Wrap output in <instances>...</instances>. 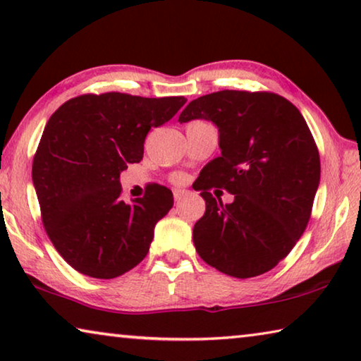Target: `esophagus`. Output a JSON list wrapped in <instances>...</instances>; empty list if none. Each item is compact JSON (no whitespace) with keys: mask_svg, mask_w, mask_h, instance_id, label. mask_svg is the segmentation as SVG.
I'll return each instance as SVG.
<instances>
[{"mask_svg":"<svg viewBox=\"0 0 361 361\" xmlns=\"http://www.w3.org/2000/svg\"><path fill=\"white\" fill-rule=\"evenodd\" d=\"M187 197V190L184 188H174V200L176 202H180V200H184Z\"/></svg>","mask_w":361,"mask_h":361,"instance_id":"obj_1","label":"esophagus"}]
</instances>
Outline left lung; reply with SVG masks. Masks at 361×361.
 Here are the masks:
<instances>
[{
    "label": "left lung",
    "instance_id": "obj_1",
    "mask_svg": "<svg viewBox=\"0 0 361 361\" xmlns=\"http://www.w3.org/2000/svg\"><path fill=\"white\" fill-rule=\"evenodd\" d=\"M193 119L218 127L221 148L197 180L207 212L193 226L195 250L237 279L263 274L289 255L310 221L321 176L312 132L290 102L268 92L200 97L179 116L180 124ZM212 188L235 202L223 205Z\"/></svg>",
    "mask_w": 361,
    "mask_h": 361
}]
</instances>
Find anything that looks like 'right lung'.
Returning <instances> with one entry per match:
<instances>
[{
    "instance_id": "obj_1",
    "label": "right lung",
    "mask_w": 361,
    "mask_h": 361,
    "mask_svg": "<svg viewBox=\"0 0 361 361\" xmlns=\"http://www.w3.org/2000/svg\"><path fill=\"white\" fill-rule=\"evenodd\" d=\"M185 102L111 92L72 98L49 118L32 180L49 240L75 271L113 279L147 257L154 226L173 208V192L152 184L145 197L126 203L119 176L143 158L148 130Z\"/></svg>"
}]
</instances>
